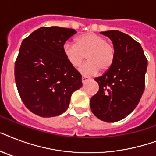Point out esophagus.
<instances>
[{
    "label": "esophagus",
    "mask_w": 156,
    "mask_h": 156,
    "mask_svg": "<svg viewBox=\"0 0 156 156\" xmlns=\"http://www.w3.org/2000/svg\"><path fill=\"white\" fill-rule=\"evenodd\" d=\"M88 80V78L87 77H86V76H83L82 77V82H83V83H85L86 81Z\"/></svg>",
    "instance_id": "obj_1"
}]
</instances>
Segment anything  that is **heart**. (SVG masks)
Segmentation results:
<instances>
[{
    "mask_svg": "<svg viewBox=\"0 0 156 156\" xmlns=\"http://www.w3.org/2000/svg\"><path fill=\"white\" fill-rule=\"evenodd\" d=\"M66 60L73 67H78L87 56L88 61L79 70L87 76L94 75L99 69L107 71L115 61V48L104 36L88 32L76 39V44L66 42L62 47Z\"/></svg>",
    "mask_w": 156,
    "mask_h": 156,
    "instance_id": "heart-1",
    "label": "heart"
}]
</instances>
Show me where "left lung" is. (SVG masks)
Instances as JSON below:
<instances>
[{"label":"left lung","mask_w":156,"mask_h":156,"mask_svg":"<svg viewBox=\"0 0 156 156\" xmlns=\"http://www.w3.org/2000/svg\"><path fill=\"white\" fill-rule=\"evenodd\" d=\"M115 48L113 65L95 78L99 90L90 100L96 117L106 122L122 120L132 112L145 89L147 60L139 43L119 30L101 32Z\"/></svg>","instance_id":"8db88e82"}]
</instances>
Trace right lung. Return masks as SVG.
<instances>
[{"label":"right lung","instance_id":"add662e5","mask_svg":"<svg viewBox=\"0 0 156 156\" xmlns=\"http://www.w3.org/2000/svg\"><path fill=\"white\" fill-rule=\"evenodd\" d=\"M74 29L39 28L23 40L14 67L17 89L23 104L43 117L61 115L71 95L82 87V75L66 60L62 47Z\"/></svg>","mask_w":156,"mask_h":156}]
</instances>
